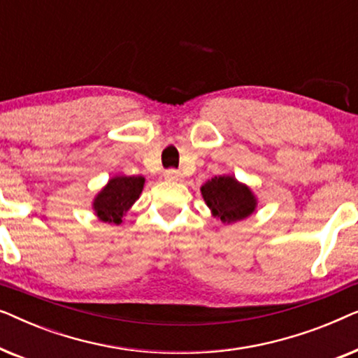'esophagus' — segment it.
Segmentation results:
<instances>
[{
    "label": "esophagus",
    "mask_w": 358,
    "mask_h": 358,
    "mask_svg": "<svg viewBox=\"0 0 358 358\" xmlns=\"http://www.w3.org/2000/svg\"><path fill=\"white\" fill-rule=\"evenodd\" d=\"M164 178L168 180H178L180 178V173H179V171H176V169H166L164 171Z\"/></svg>",
    "instance_id": "obj_1"
}]
</instances>
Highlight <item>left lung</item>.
Returning <instances> with one entry per match:
<instances>
[{
    "instance_id": "obj_1",
    "label": "left lung",
    "mask_w": 358,
    "mask_h": 358,
    "mask_svg": "<svg viewBox=\"0 0 358 358\" xmlns=\"http://www.w3.org/2000/svg\"><path fill=\"white\" fill-rule=\"evenodd\" d=\"M202 197L215 217L234 223L249 217L256 208V197L233 176H218L202 185Z\"/></svg>"
}]
</instances>
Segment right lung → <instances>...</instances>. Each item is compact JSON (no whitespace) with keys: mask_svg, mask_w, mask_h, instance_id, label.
<instances>
[{"mask_svg":"<svg viewBox=\"0 0 358 358\" xmlns=\"http://www.w3.org/2000/svg\"><path fill=\"white\" fill-rule=\"evenodd\" d=\"M143 176H117L112 178L94 199V212L107 223H122V217L129 212L143 190Z\"/></svg>","mask_w":358,"mask_h":358,"instance_id":"right-lung-1","label":"right lung"}]
</instances>
